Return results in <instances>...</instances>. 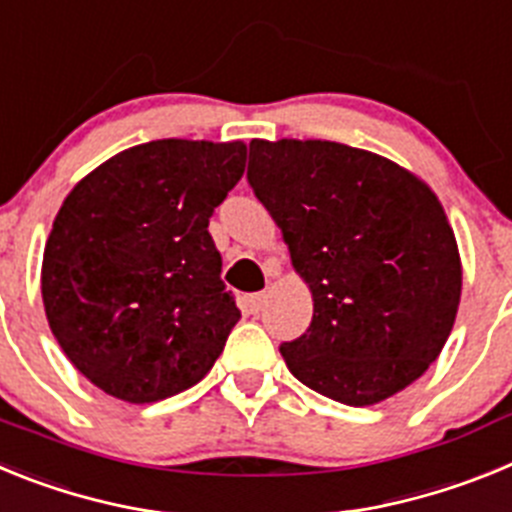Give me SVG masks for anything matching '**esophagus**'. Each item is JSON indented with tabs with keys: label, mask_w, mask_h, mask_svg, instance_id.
<instances>
[{
	"label": "esophagus",
	"mask_w": 512,
	"mask_h": 512,
	"mask_svg": "<svg viewBox=\"0 0 512 512\" xmlns=\"http://www.w3.org/2000/svg\"><path fill=\"white\" fill-rule=\"evenodd\" d=\"M266 292H256V295H248L246 297V305H248V312H251V315H259L261 310H264V305H266Z\"/></svg>",
	"instance_id": "obj_1"
}]
</instances>
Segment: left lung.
I'll use <instances>...</instances> for the list:
<instances>
[{
	"label": "left lung",
	"mask_w": 512,
	"mask_h": 512,
	"mask_svg": "<svg viewBox=\"0 0 512 512\" xmlns=\"http://www.w3.org/2000/svg\"><path fill=\"white\" fill-rule=\"evenodd\" d=\"M248 184L312 292V323L282 343L289 372L343 405L423 377L454 328L461 259L423 179L333 140H251Z\"/></svg>",
	"instance_id": "left-lung-1"
}]
</instances>
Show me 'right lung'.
<instances>
[{
  "label": "right lung",
  "instance_id": "add662e5",
  "mask_svg": "<svg viewBox=\"0 0 512 512\" xmlns=\"http://www.w3.org/2000/svg\"><path fill=\"white\" fill-rule=\"evenodd\" d=\"M246 169V143L166 138L117 153L69 192L40 269L63 354L117 400L189 390L241 320L210 217Z\"/></svg>",
  "mask_w": 512,
  "mask_h": 512
}]
</instances>
